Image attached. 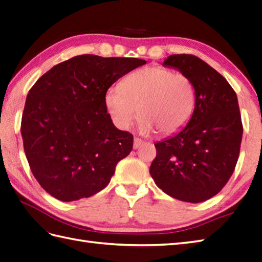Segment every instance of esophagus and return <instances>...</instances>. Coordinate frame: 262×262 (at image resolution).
<instances>
[{
  "mask_svg": "<svg viewBox=\"0 0 262 262\" xmlns=\"http://www.w3.org/2000/svg\"><path fill=\"white\" fill-rule=\"evenodd\" d=\"M144 144H145V143L142 141V139L135 138V139H134V145H133V147H134V149H138V148H141Z\"/></svg>",
  "mask_w": 262,
  "mask_h": 262,
  "instance_id": "34e87169",
  "label": "esophagus"
}]
</instances>
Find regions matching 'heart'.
Returning a JSON list of instances; mask_svg holds the SVG:
<instances>
[{
  "instance_id": "1",
  "label": "heart",
  "mask_w": 262,
  "mask_h": 262,
  "mask_svg": "<svg viewBox=\"0 0 262 262\" xmlns=\"http://www.w3.org/2000/svg\"><path fill=\"white\" fill-rule=\"evenodd\" d=\"M195 94L190 78L163 67H146L133 72L121 86L106 91L105 103L118 128L128 129L137 118L145 135L156 130L173 134L188 123L194 111Z\"/></svg>"
}]
</instances>
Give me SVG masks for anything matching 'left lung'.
<instances>
[{
	"mask_svg": "<svg viewBox=\"0 0 262 262\" xmlns=\"http://www.w3.org/2000/svg\"><path fill=\"white\" fill-rule=\"evenodd\" d=\"M163 66L190 78L195 102L184 128L155 144L149 173L167 195L203 202L222 190L238 162L243 132L238 98L226 78L195 56L172 54Z\"/></svg>",
	"mask_w": 262,
	"mask_h": 262,
	"instance_id": "8db88e82",
	"label": "left lung"
}]
</instances>
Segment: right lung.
Segmentation results:
<instances>
[{
  "mask_svg": "<svg viewBox=\"0 0 262 262\" xmlns=\"http://www.w3.org/2000/svg\"><path fill=\"white\" fill-rule=\"evenodd\" d=\"M145 63L82 54L54 66L30 89L21 123L23 147L34 178L50 195L71 202L108 185L134 138L115 127L106 91Z\"/></svg>",
  "mask_w": 262,
  "mask_h": 262,
  "instance_id": "add662e5",
  "label": "right lung"
}]
</instances>
